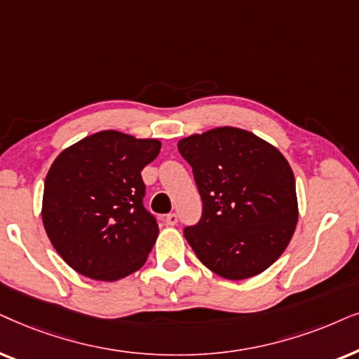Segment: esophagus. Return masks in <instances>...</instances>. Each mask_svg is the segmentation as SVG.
<instances>
[{
    "label": "esophagus",
    "mask_w": 359,
    "mask_h": 359,
    "mask_svg": "<svg viewBox=\"0 0 359 359\" xmlns=\"http://www.w3.org/2000/svg\"><path fill=\"white\" fill-rule=\"evenodd\" d=\"M177 222H179V218H177L175 213L165 215V223L169 224V226H174V224H177Z\"/></svg>",
    "instance_id": "obj_1"
}]
</instances>
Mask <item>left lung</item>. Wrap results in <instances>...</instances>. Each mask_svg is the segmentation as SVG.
<instances>
[{"label":"left lung","mask_w":359,"mask_h":359,"mask_svg":"<svg viewBox=\"0 0 359 359\" xmlns=\"http://www.w3.org/2000/svg\"><path fill=\"white\" fill-rule=\"evenodd\" d=\"M203 202L185 240L210 271L229 280L261 274L279 259L299 219L294 172L279 149L240 128L179 141Z\"/></svg>","instance_id":"8db88e82"}]
</instances>
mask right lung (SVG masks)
<instances>
[{"label":"right lung","instance_id":"add662e5","mask_svg":"<svg viewBox=\"0 0 359 359\" xmlns=\"http://www.w3.org/2000/svg\"><path fill=\"white\" fill-rule=\"evenodd\" d=\"M159 151L161 141L109 130L83 137L52 162L42 223L72 269L111 283L144 266L159 226L142 203L141 170Z\"/></svg>","mask_w":359,"mask_h":359}]
</instances>
